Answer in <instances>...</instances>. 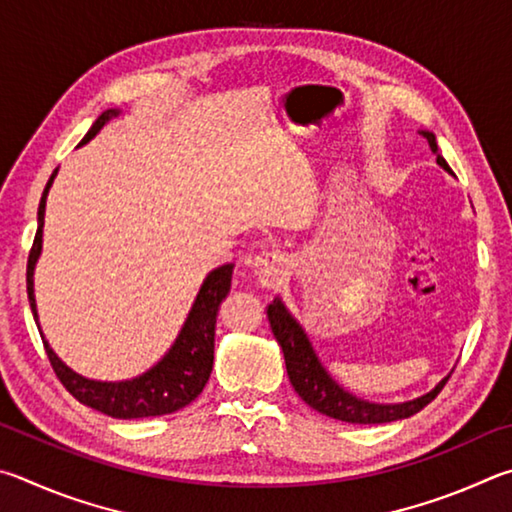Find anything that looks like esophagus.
Segmentation results:
<instances>
[{"label": "esophagus", "mask_w": 512, "mask_h": 512, "mask_svg": "<svg viewBox=\"0 0 512 512\" xmlns=\"http://www.w3.org/2000/svg\"><path fill=\"white\" fill-rule=\"evenodd\" d=\"M254 272L263 288H267V290L279 288V285L288 279V274H290L288 258H285L281 251H274V249L261 251L254 261Z\"/></svg>", "instance_id": "34e87169"}]
</instances>
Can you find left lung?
Returning <instances> with one entry per match:
<instances>
[{"label": "left lung", "instance_id": "obj_1", "mask_svg": "<svg viewBox=\"0 0 512 512\" xmlns=\"http://www.w3.org/2000/svg\"><path fill=\"white\" fill-rule=\"evenodd\" d=\"M420 134L427 139L429 148L436 155V164L441 166L445 173H452V168L447 166V161L441 157L438 152V143H436V134L429 130H420ZM267 319H270L272 333L276 337V342L281 344V351L285 357V369H288V378L292 382L294 391L299 393L301 400L310 405L312 409H317L319 414L330 416L335 420H344V423H355V425H378V423H391V420H402L418 414L420 409H425L429 402H432L441 389L445 387V382L450 375L436 384L432 391L423 393L414 400H405V402H373V400H364L360 396H355L348 389H344L333 375L328 373V369L321 364L319 355L315 348H312V342L306 330L294 319L288 306L276 297L272 301V306L267 308Z\"/></svg>", "mask_w": 512, "mask_h": 512}]
</instances>
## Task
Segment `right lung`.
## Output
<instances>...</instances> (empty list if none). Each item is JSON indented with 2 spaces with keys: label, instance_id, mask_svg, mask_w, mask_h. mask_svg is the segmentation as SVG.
<instances>
[{
  "label": "right lung",
  "instance_id": "add662e5",
  "mask_svg": "<svg viewBox=\"0 0 512 512\" xmlns=\"http://www.w3.org/2000/svg\"><path fill=\"white\" fill-rule=\"evenodd\" d=\"M121 114L119 107L105 110L94 121L92 128L83 137L78 146L92 141L98 132H101L107 123ZM58 175V168L53 170L47 186H44L42 200L38 206V231H35V240L29 254V263H26V292H29V303L35 324L42 335L40 328V315L38 303H35V265L40 261L42 254V229H44V209H47V195ZM231 274L233 263L220 265L206 274V279L200 285V292L193 301L191 310L184 319L182 328L170 344L159 362L150 366L128 380H92L85 375L76 373L74 369L60 360L56 351L49 346L47 337L42 335L44 348H47L49 362L53 371L65 384V389L74 396L78 402L101 411L105 416L132 420V418H148V416H166L173 411L182 409L200 396L204 384L209 382V375L213 369V342H215V321H218L220 303L227 299L231 290Z\"/></svg>",
  "mask_w": 512,
  "mask_h": 512
}]
</instances>
